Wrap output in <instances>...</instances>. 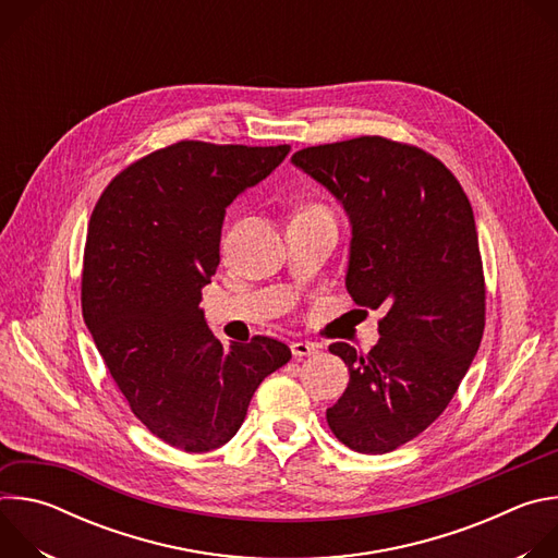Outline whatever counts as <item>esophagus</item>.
I'll return each instance as SVG.
<instances>
[{
    "instance_id": "esophagus-1",
    "label": "esophagus",
    "mask_w": 558,
    "mask_h": 558,
    "mask_svg": "<svg viewBox=\"0 0 558 558\" xmlns=\"http://www.w3.org/2000/svg\"><path fill=\"white\" fill-rule=\"evenodd\" d=\"M317 351H320V347H317L315 342H302V340H298V342H293V344H291V353H293V357L315 355Z\"/></svg>"
}]
</instances>
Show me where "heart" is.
I'll return each mask as SVG.
<instances>
[{"label": "heart", "mask_w": 558, "mask_h": 558, "mask_svg": "<svg viewBox=\"0 0 558 558\" xmlns=\"http://www.w3.org/2000/svg\"><path fill=\"white\" fill-rule=\"evenodd\" d=\"M306 209H325V207H320V205H308Z\"/></svg>", "instance_id": "1"}]
</instances>
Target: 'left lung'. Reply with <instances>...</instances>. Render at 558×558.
Returning <instances> with one entry per match:
<instances>
[{
    "label": "left lung",
    "mask_w": 558,
    "mask_h": 558,
    "mask_svg": "<svg viewBox=\"0 0 558 558\" xmlns=\"http://www.w3.org/2000/svg\"><path fill=\"white\" fill-rule=\"evenodd\" d=\"M291 161L344 205L347 291L386 306L379 342L329 347L351 379L327 409L351 450L381 454L424 433L450 404L486 327V280L470 201L437 156L386 136L304 147Z\"/></svg>",
    "instance_id": "obj_1"
}]
</instances>
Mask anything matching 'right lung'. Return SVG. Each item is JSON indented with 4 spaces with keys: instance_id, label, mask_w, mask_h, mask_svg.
I'll list each match as a JSON object with an SVG mask.
<instances>
[{
    "instance_id": "1",
    "label": "right lung",
    "mask_w": 558,
    "mask_h": 558,
    "mask_svg": "<svg viewBox=\"0 0 558 558\" xmlns=\"http://www.w3.org/2000/svg\"><path fill=\"white\" fill-rule=\"evenodd\" d=\"M289 145L179 141L99 196L86 235V327L143 426L185 452L227 444L260 381L291 360L284 342L222 344L198 308L220 263L227 205L267 179Z\"/></svg>"
}]
</instances>
